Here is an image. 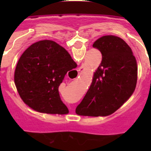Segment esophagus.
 Masks as SVG:
<instances>
[{
  "label": "esophagus",
  "mask_w": 151,
  "mask_h": 151,
  "mask_svg": "<svg viewBox=\"0 0 151 151\" xmlns=\"http://www.w3.org/2000/svg\"><path fill=\"white\" fill-rule=\"evenodd\" d=\"M82 70H83V67L81 66V67H80V68H78V70H77L78 71V72H77L76 71H75V70H73V74H74V76H77V77H78V74H79V72H81Z\"/></svg>",
  "instance_id": "esophagus-1"
}]
</instances>
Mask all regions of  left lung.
Wrapping results in <instances>:
<instances>
[{"mask_svg": "<svg viewBox=\"0 0 151 151\" xmlns=\"http://www.w3.org/2000/svg\"><path fill=\"white\" fill-rule=\"evenodd\" d=\"M92 46L100 51L102 61L76 114L107 116L119 109L135 91L137 63L131 48L118 37L103 36Z\"/></svg>", "mask_w": 151, "mask_h": 151, "instance_id": "obj_1", "label": "left lung"}]
</instances>
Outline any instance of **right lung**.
Returning a JSON list of instances; mask_svg holds the SVG:
<instances>
[{
    "label": "right lung",
    "instance_id": "obj_1",
    "mask_svg": "<svg viewBox=\"0 0 151 151\" xmlns=\"http://www.w3.org/2000/svg\"><path fill=\"white\" fill-rule=\"evenodd\" d=\"M74 66L77 64L68 52L55 41L44 40L31 45L22 53L15 70L14 81L21 99L37 112L67 114L59 86Z\"/></svg>",
    "mask_w": 151,
    "mask_h": 151
}]
</instances>
